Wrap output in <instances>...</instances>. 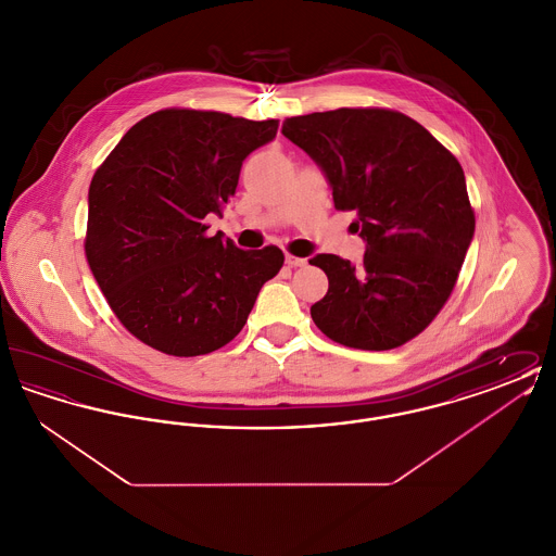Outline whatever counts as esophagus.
<instances>
[{
    "mask_svg": "<svg viewBox=\"0 0 556 556\" xmlns=\"http://www.w3.org/2000/svg\"><path fill=\"white\" fill-rule=\"evenodd\" d=\"M286 263L290 266H306L308 261L306 258H300V256H293V254H286Z\"/></svg>",
    "mask_w": 556,
    "mask_h": 556,
    "instance_id": "obj_1",
    "label": "esophagus"
}]
</instances>
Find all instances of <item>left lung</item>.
I'll return each instance as SVG.
<instances>
[{
	"label": "left lung",
	"mask_w": 556,
	"mask_h": 556,
	"mask_svg": "<svg viewBox=\"0 0 556 556\" xmlns=\"http://www.w3.org/2000/svg\"><path fill=\"white\" fill-rule=\"evenodd\" d=\"M281 132L317 162L338 211L356 212L363 265L318 254L329 290L311 306L318 329L358 350H392L438 317L476 233L458 160L410 116L338 108L286 118Z\"/></svg>",
	"instance_id": "left-lung-1"
}]
</instances>
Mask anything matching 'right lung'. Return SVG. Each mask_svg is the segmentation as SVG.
<instances>
[{
  "label": "right lung",
  "instance_id": "add662e5",
  "mask_svg": "<svg viewBox=\"0 0 556 556\" xmlns=\"http://www.w3.org/2000/svg\"><path fill=\"white\" fill-rule=\"evenodd\" d=\"M279 121L166 108L116 143L89 186L85 256L118 320L170 356H200L243 329L283 266L277 245L241 250L206 236L236 193L241 162Z\"/></svg>",
  "mask_w": 556,
  "mask_h": 556
}]
</instances>
